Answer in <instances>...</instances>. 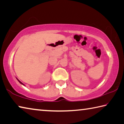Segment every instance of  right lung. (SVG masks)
Instances as JSON below:
<instances>
[{"label":"right lung","mask_w":124,"mask_h":124,"mask_svg":"<svg viewBox=\"0 0 124 124\" xmlns=\"http://www.w3.org/2000/svg\"><path fill=\"white\" fill-rule=\"evenodd\" d=\"M17 80L18 81V82H19V83H20V84H22V85H24H24L23 84V83H22L21 82V81H20L19 80H18V79H17Z\"/></svg>","instance_id":"1"}]
</instances>
